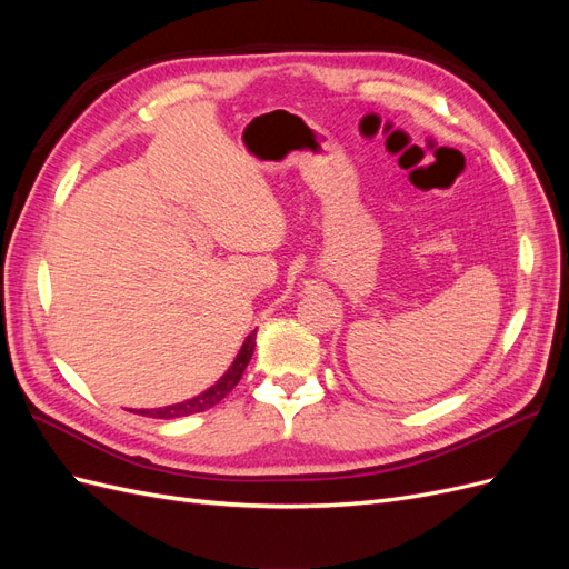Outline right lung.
Returning <instances> with one entry per match:
<instances>
[{"instance_id": "right-lung-1", "label": "right lung", "mask_w": 569, "mask_h": 569, "mask_svg": "<svg viewBox=\"0 0 569 569\" xmlns=\"http://www.w3.org/2000/svg\"><path fill=\"white\" fill-rule=\"evenodd\" d=\"M253 347H256V332H251L242 349H239L237 358L232 360V366L228 368V372L220 377V380L209 387L206 391H201L199 396H194V399H187L182 403H173V406H166V408H151V410H134L140 412V416H147V418H161V420H170V418H184V416H194V412H203L213 408L216 403H220L226 396L237 387V382L242 380V375L249 366V360L253 356Z\"/></svg>"}]
</instances>
